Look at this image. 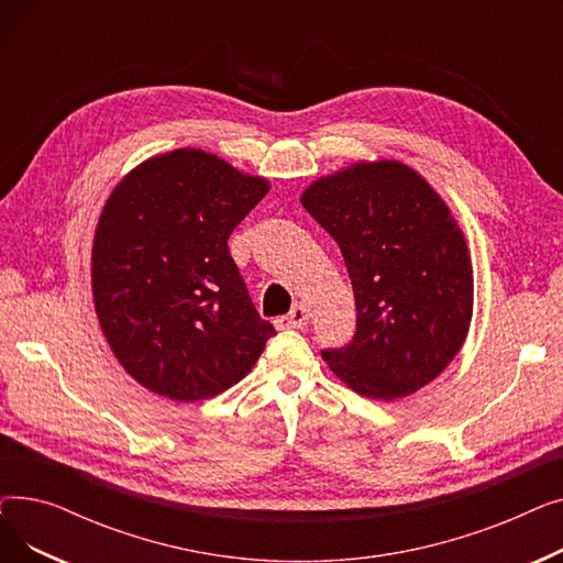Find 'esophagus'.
<instances>
[{
    "mask_svg": "<svg viewBox=\"0 0 563 563\" xmlns=\"http://www.w3.org/2000/svg\"><path fill=\"white\" fill-rule=\"evenodd\" d=\"M308 323V308L303 303L291 306V310L278 319L280 329H301Z\"/></svg>",
    "mask_w": 563,
    "mask_h": 563,
    "instance_id": "esophagus-1",
    "label": "esophagus"
}]
</instances>
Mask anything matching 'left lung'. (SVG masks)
I'll return each instance as SVG.
<instances>
[{
    "instance_id": "obj_1",
    "label": "left lung",
    "mask_w": 563,
    "mask_h": 563,
    "mask_svg": "<svg viewBox=\"0 0 563 563\" xmlns=\"http://www.w3.org/2000/svg\"><path fill=\"white\" fill-rule=\"evenodd\" d=\"M338 242L356 299V333L323 349L358 395L393 401L433 380L472 317V266L448 205L399 162L356 164L301 198Z\"/></svg>"
}]
</instances>
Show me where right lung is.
Segmentation results:
<instances>
[{
  "mask_svg": "<svg viewBox=\"0 0 563 563\" xmlns=\"http://www.w3.org/2000/svg\"><path fill=\"white\" fill-rule=\"evenodd\" d=\"M269 183L202 151L143 162L109 196L93 240V299L115 358L175 401L244 378L276 329L255 310L228 240Z\"/></svg>",
  "mask_w": 563,
  "mask_h": 563,
  "instance_id": "obj_1",
  "label": "right lung"
}]
</instances>
